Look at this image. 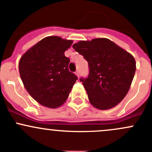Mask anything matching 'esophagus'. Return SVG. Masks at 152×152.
I'll return each mask as SVG.
<instances>
[{"instance_id":"1","label":"esophagus","mask_w":152,"mask_h":152,"mask_svg":"<svg viewBox=\"0 0 152 152\" xmlns=\"http://www.w3.org/2000/svg\"><path fill=\"white\" fill-rule=\"evenodd\" d=\"M75 74H76V76H78V77H79V72L78 71V70H77V71H76V72H75Z\"/></svg>"}]
</instances>
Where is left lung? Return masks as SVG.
Returning <instances> with one entry per match:
<instances>
[{
  "mask_svg": "<svg viewBox=\"0 0 152 152\" xmlns=\"http://www.w3.org/2000/svg\"><path fill=\"white\" fill-rule=\"evenodd\" d=\"M73 48L88 62V77L80 81L90 104L102 110L118 104L128 93L135 73L132 55L107 38L79 41Z\"/></svg>",
  "mask_w": 152,
  "mask_h": 152,
  "instance_id": "left-lung-1",
  "label": "left lung"
}]
</instances>
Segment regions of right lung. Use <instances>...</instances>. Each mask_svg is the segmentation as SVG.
I'll return each instance as SVG.
<instances>
[{
	"label": "right lung",
	"instance_id": "obj_1",
	"mask_svg": "<svg viewBox=\"0 0 152 152\" xmlns=\"http://www.w3.org/2000/svg\"><path fill=\"white\" fill-rule=\"evenodd\" d=\"M73 42L60 37H47L21 56V80L30 96L39 104L55 109L68 98L78 79L69 71L70 59L65 56V51Z\"/></svg>",
	"mask_w": 152,
	"mask_h": 152
}]
</instances>
